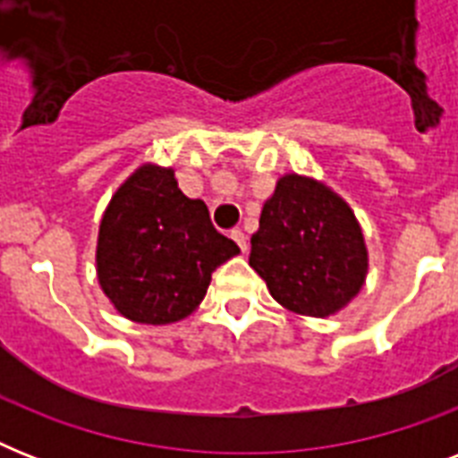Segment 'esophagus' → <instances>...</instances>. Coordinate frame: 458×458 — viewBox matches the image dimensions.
<instances>
[{
	"mask_svg": "<svg viewBox=\"0 0 458 458\" xmlns=\"http://www.w3.org/2000/svg\"><path fill=\"white\" fill-rule=\"evenodd\" d=\"M230 237H233V240H235L237 247H240V250L247 251V247H250V244H247V235H244L242 230H240V228L230 230Z\"/></svg>",
	"mask_w": 458,
	"mask_h": 458,
	"instance_id": "1",
	"label": "esophagus"
}]
</instances>
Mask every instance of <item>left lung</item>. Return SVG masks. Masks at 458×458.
I'll return each mask as SVG.
<instances>
[{
    "mask_svg": "<svg viewBox=\"0 0 458 458\" xmlns=\"http://www.w3.org/2000/svg\"><path fill=\"white\" fill-rule=\"evenodd\" d=\"M250 266L278 304L326 318L359 294L369 251L361 225L340 194L318 180L287 173L261 208Z\"/></svg>",
    "mask_w": 458,
    "mask_h": 458,
    "instance_id": "left-lung-1",
    "label": "left lung"
}]
</instances>
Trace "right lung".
I'll use <instances>...</instances> for the list:
<instances>
[{"label":"right lung","instance_id":"1","mask_svg":"<svg viewBox=\"0 0 458 458\" xmlns=\"http://www.w3.org/2000/svg\"><path fill=\"white\" fill-rule=\"evenodd\" d=\"M235 254L207 204L180 192L173 168L142 164L102 216L97 278L121 316L165 326L201 304L211 273Z\"/></svg>","mask_w":458,"mask_h":458}]
</instances>
